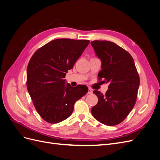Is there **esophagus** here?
<instances>
[{"label": "esophagus", "instance_id": "esophagus-1", "mask_svg": "<svg viewBox=\"0 0 160 160\" xmlns=\"http://www.w3.org/2000/svg\"><path fill=\"white\" fill-rule=\"evenodd\" d=\"M88 93V94H92V93H93V91H92V89H89Z\"/></svg>", "mask_w": 160, "mask_h": 160}]
</instances>
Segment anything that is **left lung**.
<instances>
[{"label": "left lung", "instance_id": "8db88e82", "mask_svg": "<svg viewBox=\"0 0 160 160\" xmlns=\"http://www.w3.org/2000/svg\"><path fill=\"white\" fill-rule=\"evenodd\" d=\"M101 61L99 79L108 83L105 94L95 90L98 103L91 109L93 117L109 126L122 122L133 108L137 99L139 77L132 57L115 43L108 41L91 42Z\"/></svg>", "mask_w": 160, "mask_h": 160}]
</instances>
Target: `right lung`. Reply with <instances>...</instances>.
Instances as JSON below:
<instances>
[{
    "label": "right lung",
    "instance_id": "obj_1",
    "mask_svg": "<svg viewBox=\"0 0 160 160\" xmlns=\"http://www.w3.org/2000/svg\"><path fill=\"white\" fill-rule=\"evenodd\" d=\"M89 43V40H53L38 49L28 62L27 88L38 113L47 122L57 123L68 118L75 103L88 93L85 85L73 88L64 78Z\"/></svg>",
    "mask_w": 160,
    "mask_h": 160
}]
</instances>
